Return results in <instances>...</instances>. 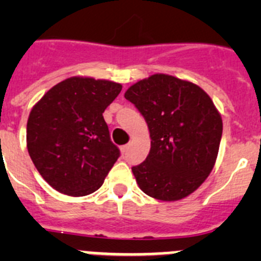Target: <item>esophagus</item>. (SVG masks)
<instances>
[{
  "instance_id": "1",
  "label": "esophagus",
  "mask_w": 261,
  "mask_h": 261,
  "mask_svg": "<svg viewBox=\"0 0 261 261\" xmlns=\"http://www.w3.org/2000/svg\"><path fill=\"white\" fill-rule=\"evenodd\" d=\"M128 147H129V144L123 145V146H121V153H125V151L128 150Z\"/></svg>"
}]
</instances>
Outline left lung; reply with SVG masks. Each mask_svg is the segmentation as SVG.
Segmentation results:
<instances>
[{
    "mask_svg": "<svg viewBox=\"0 0 261 261\" xmlns=\"http://www.w3.org/2000/svg\"><path fill=\"white\" fill-rule=\"evenodd\" d=\"M147 124L149 155L133 166L138 187L147 196L176 201L196 191L216 163L222 119L201 87L167 74L138 81L124 94Z\"/></svg>",
    "mask_w": 261,
    "mask_h": 261,
    "instance_id": "left-lung-1",
    "label": "left lung"
}]
</instances>
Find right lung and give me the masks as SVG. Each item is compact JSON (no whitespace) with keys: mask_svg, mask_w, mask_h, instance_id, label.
<instances>
[{"mask_svg":"<svg viewBox=\"0 0 261 261\" xmlns=\"http://www.w3.org/2000/svg\"><path fill=\"white\" fill-rule=\"evenodd\" d=\"M121 87L111 81L71 77L34 106L27 149L39 174L56 191L86 196L100 188L120 156L103 112Z\"/></svg>","mask_w":261,"mask_h":261,"instance_id":"add662e5","label":"right lung"}]
</instances>
